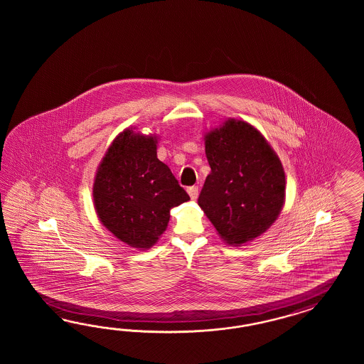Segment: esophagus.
<instances>
[{"label": "esophagus", "mask_w": 364, "mask_h": 364, "mask_svg": "<svg viewBox=\"0 0 364 364\" xmlns=\"http://www.w3.org/2000/svg\"><path fill=\"white\" fill-rule=\"evenodd\" d=\"M187 191L192 200H196V198H198V187H196V186H192V187L188 188Z\"/></svg>", "instance_id": "obj_1"}]
</instances>
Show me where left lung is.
<instances>
[{"mask_svg": "<svg viewBox=\"0 0 364 364\" xmlns=\"http://www.w3.org/2000/svg\"><path fill=\"white\" fill-rule=\"evenodd\" d=\"M210 173L198 205L221 237L239 245L267 231L286 195L282 163L252 125L228 120L205 136Z\"/></svg>", "mask_w": 364, "mask_h": 364, "instance_id": "obj_1", "label": "left lung"}]
</instances>
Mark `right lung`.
<instances>
[{
	"label": "right lung",
	"instance_id": "obj_1",
	"mask_svg": "<svg viewBox=\"0 0 364 364\" xmlns=\"http://www.w3.org/2000/svg\"><path fill=\"white\" fill-rule=\"evenodd\" d=\"M156 140L127 129L100 164L93 186L100 220L122 242L149 248L166 231L171 210L189 200L157 159Z\"/></svg>",
	"mask_w": 364,
	"mask_h": 364
}]
</instances>
